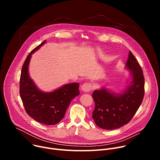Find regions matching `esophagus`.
<instances>
[{
	"label": "esophagus",
	"instance_id": "1",
	"mask_svg": "<svg viewBox=\"0 0 160 160\" xmlns=\"http://www.w3.org/2000/svg\"><path fill=\"white\" fill-rule=\"evenodd\" d=\"M81 88H82V91H83V92H90L91 90H92V85H91V83H85L82 85Z\"/></svg>",
	"mask_w": 160,
	"mask_h": 160
}]
</instances>
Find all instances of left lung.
Listing matches in <instances>:
<instances>
[{
	"instance_id": "1",
	"label": "left lung",
	"mask_w": 160,
	"mask_h": 160,
	"mask_svg": "<svg viewBox=\"0 0 160 160\" xmlns=\"http://www.w3.org/2000/svg\"><path fill=\"white\" fill-rule=\"evenodd\" d=\"M125 67L130 71L132 81L122 93H113L106 88L93 92L95 108L92 118L102 129L114 130L127 124L142 102L144 77L140 64L131 51Z\"/></svg>"
}]
</instances>
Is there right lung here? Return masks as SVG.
<instances>
[{
    "instance_id": "right-lung-1",
    "label": "right lung",
    "mask_w": 160,
    "mask_h": 160,
    "mask_svg": "<svg viewBox=\"0 0 160 160\" xmlns=\"http://www.w3.org/2000/svg\"><path fill=\"white\" fill-rule=\"evenodd\" d=\"M46 40L38 45L27 56L22 67L19 94L28 115L37 122L48 125L58 123L64 117L72 99L80 94L79 83L66 84L51 92H44L38 88L28 73L32 54Z\"/></svg>"
}]
</instances>
